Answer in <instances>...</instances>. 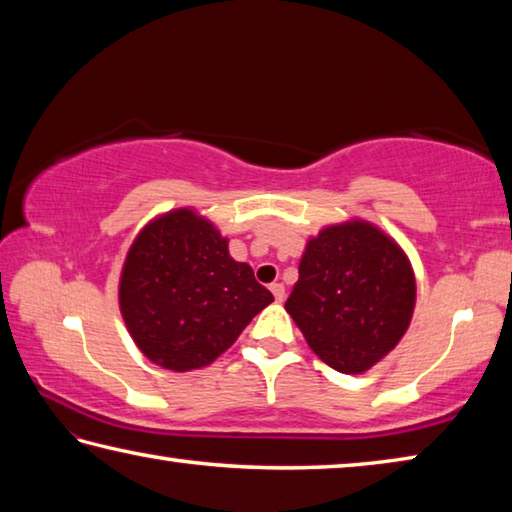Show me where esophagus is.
Masks as SVG:
<instances>
[{"mask_svg":"<svg viewBox=\"0 0 512 512\" xmlns=\"http://www.w3.org/2000/svg\"><path fill=\"white\" fill-rule=\"evenodd\" d=\"M270 290H272V294H274V299L279 301V303L285 299V285H283V283H272Z\"/></svg>","mask_w":512,"mask_h":512,"instance_id":"obj_1","label":"esophagus"}]
</instances>
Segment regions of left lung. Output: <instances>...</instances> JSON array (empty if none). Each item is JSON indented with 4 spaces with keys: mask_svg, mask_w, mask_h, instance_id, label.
<instances>
[{
    "mask_svg": "<svg viewBox=\"0 0 512 512\" xmlns=\"http://www.w3.org/2000/svg\"><path fill=\"white\" fill-rule=\"evenodd\" d=\"M416 279L409 258L369 222L333 224L308 240L285 310L335 371H369L409 328Z\"/></svg>",
    "mask_w": 512,
    "mask_h": 512,
    "instance_id": "left-lung-1",
    "label": "left lung"
}]
</instances>
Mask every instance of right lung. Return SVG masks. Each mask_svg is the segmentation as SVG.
Wrapping results in <instances>:
<instances>
[{
  "mask_svg": "<svg viewBox=\"0 0 512 512\" xmlns=\"http://www.w3.org/2000/svg\"><path fill=\"white\" fill-rule=\"evenodd\" d=\"M274 301L227 238L191 209L152 220L125 258L119 306L141 353L184 373L211 364Z\"/></svg>",
  "mask_w": 512,
  "mask_h": 512,
  "instance_id": "add662e5",
  "label": "right lung"
}]
</instances>
